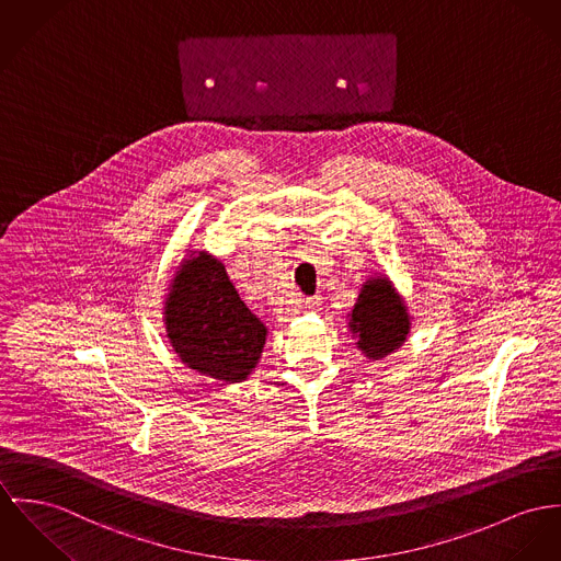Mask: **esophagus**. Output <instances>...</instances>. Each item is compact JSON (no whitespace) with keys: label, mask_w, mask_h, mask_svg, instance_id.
Segmentation results:
<instances>
[{"label":"esophagus","mask_w":561,"mask_h":561,"mask_svg":"<svg viewBox=\"0 0 561 561\" xmlns=\"http://www.w3.org/2000/svg\"><path fill=\"white\" fill-rule=\"evenodd\" d=\"M320 305H322L320 297H311V299H305V301H302V309L311 311V309H320Z\"/></svg>","instance_id":"esophagus-1"}]
</instances>
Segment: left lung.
<instances>
[{
  "label": "left lung",
  "mask_w": 561,
  "mask_h": 561,
  "mask_svg": "<svg viewBox=\"0 0 561 561\" xmlns=\"http://www.w3.org/2000/svg\"><path fill=\"white\" fill-rule=\"evenodd\" d=\"M347 331L369 360H382L408 342L412 316L385 273L369 275L347 311Z\"/></svg>",
  "instance_id": "1"
}]
</instances>
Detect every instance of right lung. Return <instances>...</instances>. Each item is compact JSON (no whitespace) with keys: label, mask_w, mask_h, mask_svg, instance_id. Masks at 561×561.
I'll use <instances>...</instances> for the list:
<instances>
[{"label":"right lung","mask_w":561,"mask_h":561,"mask_svg":"<svg viewBox=\"0 0 561 561\" xmlns=\"http://www.w3.org/2000/svg\"><path fill=\"white\" fill-rule=\"evenodd\" d=\"M162 320L179 360L201 376L237 385L256 369L268 329L241 301L221 260L187 250L164 295Z\"/></svg>","instance_id":"obj_1"}]
</instances>
